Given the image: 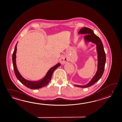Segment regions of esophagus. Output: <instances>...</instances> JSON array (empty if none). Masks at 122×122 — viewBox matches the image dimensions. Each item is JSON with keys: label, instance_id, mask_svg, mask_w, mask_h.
Returning a JSON list of instances; mask_svg holds the SVG:
<instances>
[{"label": "esophagus", "instance_id": "obj_1", "mask_svg": "<svg viewBox=\"0 0 122 122\" xmlns=\"http://www.w3.org/2000/svg\"><path fill=\"white\" fill-rule=\"evenodd\" d=\"M68 62V57L66 56L61 57L60 60V62L62 64H64L66 63H67Z\"/></svg>", "mask_w": 122, "mask_h": 122}]
</instances>
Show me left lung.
I'll use <instances>...</instances> for the list:
<instances>
[{
  "instance_id": "left-lung-1",
  "label": "left lung",
  "mask_w": 122,
  "mask_h": 122,
  "mask_svg": "<svg viewBox=\"0 0 122 122\" xmlns=\"http://www.w3.org/2000/svg\"><path fill=\"white\" fill-rule=\"evenodd\" d=\"M79 34H84V41L86 42H92L96 45L97 54V71L89 82L85 85H74L75 86L80 87H90L97 82L103 75L106 62V55L103 44L99 38L95 35L92 29L87 27H83L79 31Z\"/></svg>"
}]
</instances>
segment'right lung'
Returning a JSON list of instances; mask_svg holds the SVG:
<instances>
[{"label":"right lung","instance_id":"1","mask_svg":"<svg viewBox=\"0 0 122 122\" xmlns=\"http://www.w3.org/2000/svg\"><path fill=\"white\" fill-rule=\"evenodd\" d=\"M16 44L15 47L14 49L13 54L12 55V61L14 66V71L15 74L16 76V78L22 84H24L26 87L31 89H37L38 88H40L41 87H45L51 80V76L54 71L57 69L59 66H60V63H58L56 65H55L54 66L51 68L48 72L46 73V76L43 78L41 79L38 81H30L26 80L23 77V76L20 75L19 71L17 70L16 67Z\"/></svg>","mask_w":122,"mask_h":122}]
</instances>
